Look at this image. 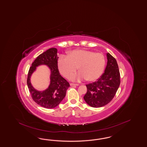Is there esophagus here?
<instances>
[{"label": "esophagus", "instance_id": "esophagus-1", "mask_svg": "<svg viewBox=\"0 0 147 147\" xmlns=\"http://www.w3.org/2000/svg\"><path fill=\"white\" fill-rule=\"evenodd\" d=\"M71 86H79V84H74V83H71Z\"/></svg>", "mask_w": 147, "mask_h": 147}]
</instances>
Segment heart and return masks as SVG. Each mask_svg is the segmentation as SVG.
I'll use <instances>...</instances> for the list:
<instances>
[{
    "label": "heart",
    "mask_w": 147,
    "mask_h": 147,
    "mask_svg": "<svg viewBox=\"0 0 147 147\" xmlns=\"http://www.w3.org/2000/svg\"><path fill=\"white\" fill-rule=\"evenodd\" d=\"M105 63V57L102 53L84 49L71 51L68 56H60L57 61L59 71L67 78L73 76L78 67L80 72L71 78L74 81L96 80L101 76Z\"/></svg>",
    "instance_id": "1"
}]
</instances>
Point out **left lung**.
I'll list each match as a JSON object with an SVG mask.
<instances>
[{
    "mask_svg": "<svg viewBox=\"0 0 147 147\" xmlns=\"http://www.w3.org/2000/svg\"><path fill=\"white\" fill-rule=\"evenodd\" d=\"M107 57L105 72L96 81L86 85L87 91L84 98L86 103L93 107L105 106L111 101L121 83L116 60L109 53L107 54Z\"/></svg>",
    "mask_w": 147,
    "mask_h": 147,
    "instance_id": "obj_1",
    "label": "left lung"
}]
</instances>
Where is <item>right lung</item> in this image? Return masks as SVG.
<instances>
[{"label":"right lung","mask_w":147,"mask_h":147,"mask_svg":"<svg viewBox=\"0 0 147 147\" xmlns=\"http://www.w3.org/2000/svg\"><path fill=\"white\" fill-rule=\"evenodd\" d=\"M57 50L51 48L38 56L29 68L27 78V85L32 99L38 105L47 109L57 107L66 96V91L69 83L61 76L58 69ZM46 64L51 71V84L49 87L42 92L36 91L31 85L30 76L37 66Z\"/></svg>","instance_id":"obj_1"}]
</instances>
